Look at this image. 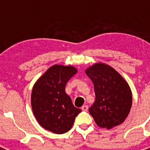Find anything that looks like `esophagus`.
<instances>
[{
    "instance_id": "34e87169",
    "label": "esophagus",
    "mask_w": 150,
    "mask_h": 150,
    "mask_svg": "<svg viewBox=\"0 0 150 150\" xmlns=\"http://www.w3.org/2000/svg\"><path fill=\"white\" fill-rule=\"evenodd\" d=\"M88 107L87 105H83V107H82V110L83 111H87L88 110Z\"/></svg>"
}]
</instances>
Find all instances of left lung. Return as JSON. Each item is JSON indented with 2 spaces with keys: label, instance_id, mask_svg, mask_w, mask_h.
Listing matches in <instances>:
<instances>
[{
  "label": "left lung",
  "instance_id": "obj_1",
  "mask_svg": "<svg viewBox=\"0 0 150 150\" xmlns=\"http://www.w3.org/2000/svg\"><path fill=\"white\" fill-rule=\"evenodd\" d=\"M86 74L94 84L95 101L88 111L100 128L110 129L122 124L132 104V94L128 83L110 66L97 63Z\"/></svg>",
  "mask_w": 150,
  "mask_h": 150
}]
</instances>
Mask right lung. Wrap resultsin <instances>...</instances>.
Returning a JSON list of instances; mask_svg holds the SVG:
<instances>
[{"label": "right lung", "mask_w": 150, "mask_h": 150, "mask_svg": "<svg viewBox=\"0 0 150 150\" xmlns=\"http://www.w3.org/2000/svg\"><path fill=\"white\" fill-rule=\"evenodd\" d=\"M73 66H52L35 83L31 107L36 120L45 129L55 134L66 133L72 128L81 110L75 107L66 94L68 80L76 74Z\"/></svg>", "instance_id": "1"}]
</instances>
